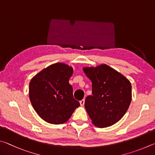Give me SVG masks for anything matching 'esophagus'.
<instances>
[{"label":"esophagus","instance_id":"obj_1","mask_svg":"<svg viewBox=\"0 0 155 155\" xmlns=\"http://www.w3.org/2000/svg\"><path fill=\"white\" fill-rule=\"evenodd\" d=\"M84 102H85V100H84V99L81 100V101H80V105H84Z\"/></svg>","mask_w":155,"mask_h":155}]
</instances>
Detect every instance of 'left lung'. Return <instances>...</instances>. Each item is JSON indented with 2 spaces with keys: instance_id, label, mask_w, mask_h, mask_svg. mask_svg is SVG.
Masks as SVG:
<instances>
[{
  "instance_id": "obj_1",
  "label": "left lung",
  "mask_w": 155,
  "mask_h": 155,
  "mask_svg": "<svg viewBox=\"0 0 155 155\" xmlns=\"http://www.w3.org/2000/svg\"><path fill=\"white\" fill-rule=\"evenodd\" d=\"M92 82V95L85 108L94 125L104 128L117 123L125 114L131 101V84L120 73L106 64L85 67Z\"/></svg>"
}]
</instances>
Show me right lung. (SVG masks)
I'll use <instances>...</instances> for the list:
<instances>
[{"label":"right lung","mask_w":155,"mask_h":155,"mask_svg":"<svg viewBox=\"0 0 155 155\" xmlns=\"http://www.w3.org/2000/svg\"><path fill=\"white\" fill-rule=\"evenodd\" d=\"M73 72L72 67L59 62L42 70L30 82L32 107L49 123H65L80 106L79 101L73 98V87L69 83Z\"/></svg>","instance_id":"right-lung-1"}]
</instances>
